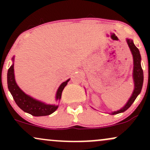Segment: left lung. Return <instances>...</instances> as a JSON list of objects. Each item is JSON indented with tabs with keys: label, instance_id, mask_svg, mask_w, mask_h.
I'll return each instance as SVG.
<instances>
[{
	"label": "left lung",
	"instance_id": "obj_1",
	"mask_svg": "<svg viewBox=\"0 0 150 150\" xmlns=\"http://www.w3.org/2000/svg\"><path fill=\"white\" fill-rule=\"evenodd\" d=\"M127 43H128L129 48H130L132 56H133V79L134 82H135V89H134L131 97L130 98L127 104L125 105L124 107L122 108L119 111H114V112L111 113V114L113 115L124 112L125 111H126L131 106L132 103L134 102V101L135 100V99L138 96V94L140 93L141 89H142V84H143V70H142L140 64L141 57L140 51H139L138 49L135 46V44H134L133 42H132L131 39H127Z\"/></svg>",
	"mask_w": 150,
	"mask_h": 150
}]
</instances>
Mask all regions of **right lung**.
I'll return each instance as SVG.
<instances>
[{"label": "right lung", "instance_id": "add662e5", "mask_svg": "<svg viewBox=\"0 0 150 150\" xmlns=\"http://www.w3.org/2000/svg\"><path fill=\"white\" fill-rule=\"evenodd\" d=\"M13 60L14 58H13ZM7 78H8L7 81H8V89L11 93L15 103L25 112L30 113L34 116H44L51 114L58 108V106L46 104L34 99L33 98L27 95L19 88L15 80L14 64L12 65L8 69ZM69 80L70 79L63 82L60 86L56 93V99H61L62 92Z\"/></svg>", "mask_w": 150, "mask_h": 150}]
</instances>
